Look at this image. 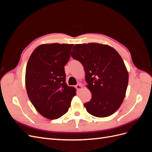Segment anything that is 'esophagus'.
<instances>
[{"instance_id": "1", "label": "esophagus", "mask_w": 152, "mask_h": 152, "mask_svg": "<svg viewBox=\"0 0 152 152\" xmlns=\"http://www.w3.org/2000/svg\"><path fill=\"white\" fill-rule=\"evenodd\" d=\"M75 87H76V89H77L78 91H80V90H82V89H83V87H82V84H77V85L75 86Z\"/></svg>"}]
</instances>
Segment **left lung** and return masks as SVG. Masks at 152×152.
Segmentation results:
<instances>
[{"mask_svg":"<svg viewBox=\"0 0 152 152\" xmlns=\"http://www.w3.org/2000/svg\"><path fill=\"white\" fill-rule=\"evenodd\" d=\"M71 56L83 65L92 94L90 102L84 104L87 112L97 117L114 113L125 98L129 81L120 54L108 45L89 43L75 44Z\"/></svg>","mask_w":152,"mask_h":152,"instance_id":"8db88e82","label":"left lung"}]
</instances>
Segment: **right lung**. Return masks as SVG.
<instances>
[{"label":"right lung","instance_id":"1","mask_svg":"<svg viewBox=\"0 0 152 152\" xmlns=\"http://www.w3.org/2000/svg\"><path fill=\"white\" fill-rule=\"evenodd\" d=\"M73 44H47L36 48L26 68L28 98L40 115L53 120L65 114L76 94L66 83L65 68Z\"/></svg>","mask_w":152,"mask_h":152}]
</instances>
